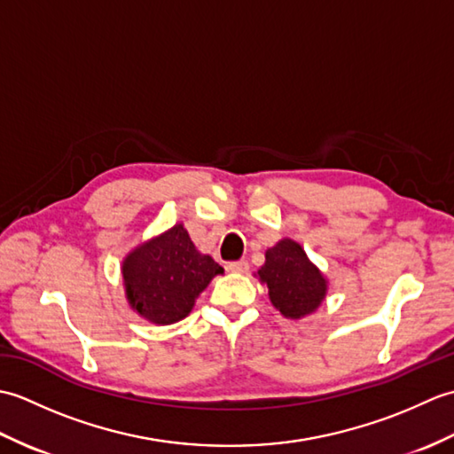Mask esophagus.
<instances>
[{"instance_id":"1","label":"esophagus","mask_w":454,"mask_h":454,"mask_svg":"<svg viewBox=\"0 0 454 454\" xmlns=\"http://www.w3.org/2000/svg\"><path fill=\"white\" fill-rule=\"evenodd\" d=\"M226 269L232 273H247L249 271V263L244 262V259H239V262H230L226 263Z\"/></svg>"}]
</instances>
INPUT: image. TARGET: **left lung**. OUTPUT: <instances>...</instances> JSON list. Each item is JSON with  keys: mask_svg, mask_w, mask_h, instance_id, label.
Segmentation results:
<instances>
[{"mask_svg": "<svg viewBox=\"0 0 454 454\" xmlns=\"http://www.w3.org/2000/svg\"><path fill=\"white\" fill-rule=\"evenodd\" d=\"M259 278L267 283L269 298L277 310L293 320L314 312L327 291L324 275L293 239H281L267 249Z\"/></svg>", "mask_w": 454, "mask_h": 454, "instance_id": "left-lung-1", "label": "left lung"}]
</instances>
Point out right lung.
Wrapping results in <instances>:
<instances>
[{
    "label": "right lung",
    "instance_id": "add662e5",
    "mask_svg": "<svg viewBox=\"0 0 454 454\" xmlns=\"http://www.w3.org/2000/svg\"><path fill=\"white\" fill-rule=\"evenodd\" d=\"M218 273L224 269L210 255L197 252L181 224L134 249L122 263L130 306L160 325L183 320Z\"/></svg>",
    "mask_w": 454,
    "mask_h": 454
}]
</instances>
